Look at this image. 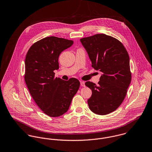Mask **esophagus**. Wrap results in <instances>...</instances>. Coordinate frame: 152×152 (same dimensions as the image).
Masks as SVG:
<instances>
[{
  "label": "esophagus",
  "instance_id": "1",
  "mask_svg": "<svg viewBox=\"0 0 152 152\" xmlns=\"http://www.w3.org/2000/svg\"><path fill=\"white\" fill-rule=\"evenodd\" d=\"M80 83H81V86L82 87H84V86H85V83H84L83 81H80Z\"/></svg>",
  "mask_w": 152,
  "mask_h": 152
}]
</instances>
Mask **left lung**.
<instances>
[{
	"mask_svg": "<svg viewBox=\"0 0 152 152\" xmlns=\"http://www.w3.org/2000/svg\"><path fill=\"white\" fill-rule=\"evenodd\" d=\"M92 62V67L102 72L96 85L90 81L85 85L92 92L88 100L90 110L99 115L115 110L122 103L131 81L129 57L124 45L105 34L80 39Z\"/></svg>",
	"mask_w": 152,
	"mask_h": 152,
	"instance_id": "8db88e82",
	"label": "left lung"
}]
</instances>
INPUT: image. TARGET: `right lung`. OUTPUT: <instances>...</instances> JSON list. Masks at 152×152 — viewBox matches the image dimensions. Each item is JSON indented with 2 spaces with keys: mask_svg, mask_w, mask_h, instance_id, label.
Listing matches in <instances>:
<instances>
[{
  "mask_svg": "<svg viewBox=\"0 0 152 152\" xmlns=\"http://www.w3.org/2000/svg\"><path fill=\"white\" fill-rule=\"evenodd\" d=\"M74 42L56 37L34 43L25 60V81L36 104L46 115L56 117L66 113L77 92L80 81L75 78L64 81L55 77L59 68L60 53Z\"/></svg>",
  "mask_w": 152,
  "mask_h": 152,
  "instance_id": "right-lung-1",
  "label": "right lung"
}]
</instances>
